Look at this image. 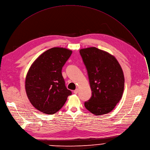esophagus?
Masks as SVG:
<instances>
[{
    "label": "esophagus",
    "mask_w": 150,
    "mask_h": 150,
    "mask_svg": "<svg viewBox=\"0 0 150 150\" xmlns=\"http://www.w3.org/2000/svg\"><path fill=\"white\" fill-rule=\"evenodd\" d=\"M74 93L75 94H77V93H78V89H76L75 90H74Z\"/></svg>",
    "instance_id": "34e87169"
}]
</instances>
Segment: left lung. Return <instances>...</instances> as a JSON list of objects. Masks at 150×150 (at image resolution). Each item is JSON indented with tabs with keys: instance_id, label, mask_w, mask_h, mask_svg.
Listing matches in <instances>:
<instances>
[{
	"instance_id": "1",
	"label": "left lung",
	"mask_w": 150,
	"mask_h": 150,
	"mask_svg": "<svg viewBox=\"0 0 150 150\" xmlns=\"http://www.w3.org/2000/svg\"><path fill=\"white\" fill-rule=\"evenodd\" d=\"M88 73L92 96L85 107L95 115L111 112L122 98L123 71L116 58L96 47L79 50Z\"/></svg>"
}]
</instances>
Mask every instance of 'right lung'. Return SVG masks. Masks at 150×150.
I'll return each instance as SVG.
<instances>
[{
    "label": "right lung",
    "mask_w": 150,
    "mask_h": 150,
    "mask_svg": "<svg viewBox=\"0 0 150 150\" xmlns=\"http://www.w3.org/2000/svg\"><path fill=\"white\" fill-rule=\"evenodd\" d=\"M72 51L54 47L33 62L26 75L25 89L32 105L40 112L54 114L72 94L65 86L62 69Z\"/></svg>",
    "instance_id": "1"
}]
</instances>
